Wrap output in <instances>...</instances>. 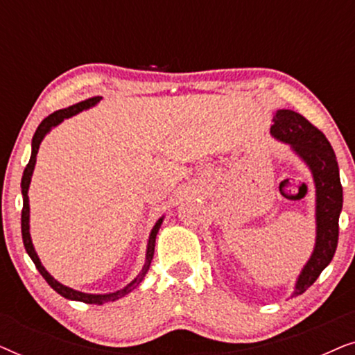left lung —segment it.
Segmentation results:
<instances>
[{"label":"left lung","instance_id":"left-lung-1","mask_svg":"<svg viewBox=\"0 0 355 355\" xmlns=\"http://www.w3.org/2000/svg\"><path fill=\"white\" fill-rule=\"evenodd\" d=\"M270 132L275 139L289 144L291 148L307 163L313 174L317 192V241L313 254L295 283L294 295H299L312 286L320 273L333 260L338 247L339 213L343 210V186L339 168L331 144L302 114L291 110H278L273 116Z\"/></svg>","mask_w":355,"mask_h":355}]
</instances>
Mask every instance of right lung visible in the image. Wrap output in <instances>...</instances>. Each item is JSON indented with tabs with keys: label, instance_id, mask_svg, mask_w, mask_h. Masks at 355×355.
<instances>
[{
	"label": "right lung",
	"instance_id": "right-lung-1",
	"mask_svg": "<svg viewBox=\"0 0 355 355\" xmlns=\"http://www.w3.org/2000/svg\"><path fill=\"white\" fill-rule=\"evenodd\" d=\"M101 100V96H94V98H89V100H84L80 101V103H76L69 106V108H64V110H60V111H55V113L48 116L40 123L38 125L35 134H33V139H32V155H31V159H28L26 169H24V176H22V182H21V187H22V198H24V207H22V216H21V227H22V241H24V247H26L28 257H31L33 263H35L37 270L40 271V275L45 278V281L48 284L51 286L53 289L56 291L58 294H61L62 297L66 299H71V300H80V302H85V304H95V305H101L105 302H113V300H118L121 297H124L125 294H129L130 291L137 288V286L142 283V279L145 278V275H147V271L150 268V263H152V259H153V252H155V239H157V234H158V230L159 226H162L163 223V216L159 218L157 221V225L153 226L152 232H150V237H148V245H147V255H145V263H144V268L140 273L135 276V278L130 281L128 286H124L123 289L116 291V293H110V294H87V293H80V291H76L72 288H67V286L58 283V281L53 278V276L48 273L45 270V266L42 265L40 259H38L35 249H33V244H32V239H31V226H28V213H31V207H28V186H31V179H32V173H33V168H35V162H37V153H38V148H40V144L45 135L50 132L51 128H55L61 123L62 119L66 118H71V116H74L77 113H80L82 110H87L90 108V106H94L98 103Z\"/></svg>",
	"mask_w": 355,
	"mask_h": 355
}]
</instances>
